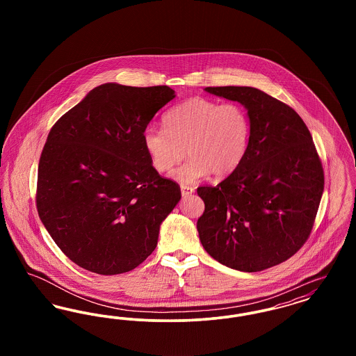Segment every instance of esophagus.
<instances>
[{"instance_id":"1","label":"esophagus","mask_w":356,"mask_h":356,"mask_svg":"<svg viewBox=\"0 0 356 356\" xmlns=\"http://www.w3.org/2000/svg\"><path fill=\"white\" fill-rule=\"evenodd\" d=\"M195 192V188L193 186H181V195L183 197H188L189 195H192Z\"/></svg>"}]
</instances>
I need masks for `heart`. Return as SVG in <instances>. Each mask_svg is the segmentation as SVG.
<instances>
[{
    "mask_svg": "<svg viewBox=\"0 0 356 356\" xmlns=\"http://www.w3.org/2000/svg\"><path fill=\"white\" fill-rule=\"evenodd\" d=\"M164 129L148 127L143 144L153 168L164 173L183 160L172 172L183 186L193 184L212 173L227 177L240 167L250 148L251 120L235 102L220 104L193 97L170 109L163 118Z\"/></svg>",
    "mask_w": 356,
    "mask_h": 356,
    "instance_id": "heart-1",
    "label": "heart"
}]
</instances>
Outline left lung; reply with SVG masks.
<instances>
[{"label": "left lung", "instance_id": "8db88e82", "mask_svg": "<svg viewBox=\"0 0 356 356\" xmlns=\"http://www.w3.org/2000/svg\"><path fill=\"white\" fill-rule=\"evenodd\" d=\"M240 102L251 120L243 163L216 186H199L204 250L244 272L271 268L309 237L324 189L322 161L305 121L287 104L252 86H208Z\"/></svg>", "mask_w": 356, "mask_h": 356}]
</instances>
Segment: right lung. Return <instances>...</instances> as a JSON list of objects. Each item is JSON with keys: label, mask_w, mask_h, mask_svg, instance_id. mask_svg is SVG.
I'll list each match as a JSON object with an SVG mask.
<instances>
[{"label": "right lung", "mask_w": 356, "mask_h": 356, "mask_svg": "<svg viewBox=\"0 0 356 356\" xmlns=\"http://www.w3.org/2000/svg\"><path fill=\"white\" fill-rule=\"evenodd\" d=\"M175 99L167 85L108 83L57 120L38 163L35 204L54 243L88 271H132L157 245L181 199L144 149L153 116Z\"/></svg>", "instance_id": "1"}]
</instances>
